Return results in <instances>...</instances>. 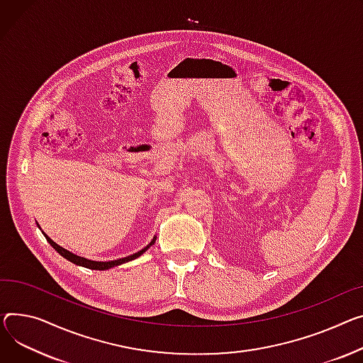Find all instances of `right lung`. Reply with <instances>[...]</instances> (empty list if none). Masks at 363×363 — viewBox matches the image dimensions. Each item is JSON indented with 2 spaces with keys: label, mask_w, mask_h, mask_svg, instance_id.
I'll return each instance as SVG.
<instances>
[{
  "label": "right lung",
  "mask_w": 363,
  "mask_h": 363,
  "mask_svg": "<svg viewBox=\"0 0 363 363\" xmlns=\"http://www.w3.org/2000/svg\"><path fill=\"white\" fill-rule=\"evenodd\" d=\"M38 226H39V225H38ZM39 229H40V226H39ZM42 233L45 235L48 242L51 244V247H52L60 255H62L65 259L71 261L72 264L82 265V267H86V269H90V270H108V269L116 267V265H121V264L128 262V261H131V259H135V258H138L141 254L146 252V251L156 242V236H153V239L150 240V244H147L143 250H140L138 252H135V254H133V255H128V257H124V258H118V259H113V261H93V259H89V258H84V257H80V255H76V254L69 252L68 250H65V248H62L61 245L55 244L54 240H52L50 236H48L43 230H42Z\"/></svg>",
  "instance_id": "obj_1"
}]
</instances>
